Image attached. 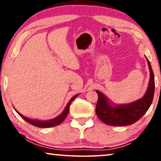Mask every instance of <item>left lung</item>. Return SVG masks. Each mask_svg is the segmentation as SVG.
I'll return each instance as SVG.
<instances>
[{
	"mask_svg": "<svg viewBox=\"0 0 161 161\" xmlns=\"http://www.w3.org/2000/svg\"><path fill=\"white\" fill-rule=\"evenodd\" d=\"M149 70V80L147 89L142 98L125 104H116L96 90L98 100L96 104L97 116L106 125L112 126H125L132 125L139 120L151 106L155 92V78L150 63L147 58Z\"/></svg>",
	"mask_w": 161,
	"mask_h": 161,
	"instance_id": "left-lung-1",
	"label": "left lung"
}]
</instances>
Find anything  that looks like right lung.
Returning <instances> with one entry per match:
<instances>
[{"instance_id": "right-lung-1", "label": "right lung", "mask_w": 161, "mask_h": 161, "mask_svg": "<svg viewBox=\"0 0 161 161\" xmlns=\"http://www.w3.org/2000/svg\"><path fill=\"white\" fill-rule=\"evenodd\" d=\"M78 96H79V94H76L74 96L72 97L71 99H70V101H69V102H68L66 106L65 107L64 110L63 111V112L61 113L60 114H59L58 116L55 117V118L51 119H48V120H39V119H33L28 118V117H25L22 114H20V113L18 112V111L16 110L15 108H14V110L17 112V114H19L22 119H24L25 120L26 122H28V123L31 124V125H34L36 127H38V128H51V127H54V126L60 125V124L62 123L63 120H64L65 118L66 117V116L68 115V114H69V107H70V105L71 104V102Z\"/></svg>"}]
</instances>
